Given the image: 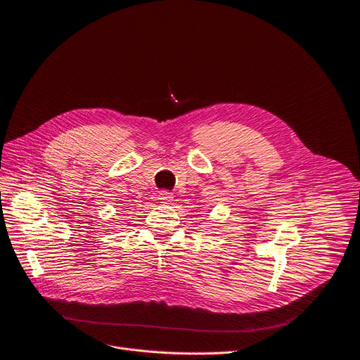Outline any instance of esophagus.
<instances>
[{
	"mask_svg": "<svg viewBox=\"0 0 360 360\" xmlns=\"http://www.w3.org/2000/svg\"><path fill=\"white\" fill-rule=\"evenodd\" d=\"M172 194L170 193H167V191H160L159 193V200H160V202H163V204H170L172 202Z\"/></svg>",
	"mask_w": 360,
	"mask_h": 360,
	"instance_id": "obj_1",
	"label": "esophagus"
}]
</instances>
